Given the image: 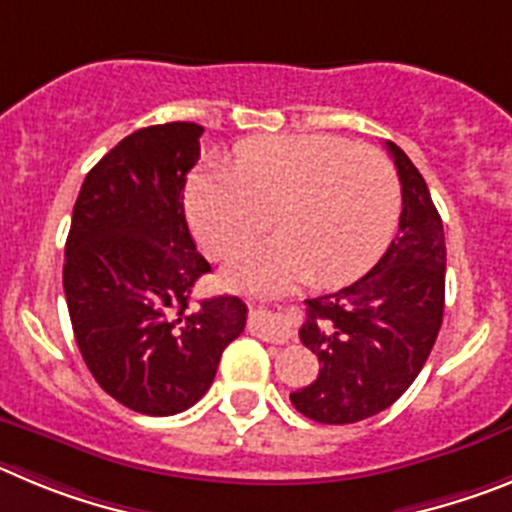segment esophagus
Masks as SVG:
<instances>
[{"instance_id": "1", "label": "esophagus", "mask_w": 512, "mask_h": 512, "mask_svg": "<svg viewBox=\"0 0 512 512\" xmlns=\"http://www.w3.org/2000/svg\"><path fill=\"white\" fill-rule=\"evenodd\" d=\"M250 331L265 342L273 344H285L293 339V326L283 319V316H275V313L267 311H255L250 319Z\"/></svg>"}]
</instances>
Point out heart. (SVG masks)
I'll return each mask as SVG.
<instances>
[{"label": "heart", "mask_w": 512, "mask_h": 512, "mask_svg": "<svg viewBox=\"0 0 512 512\" xmlns=\"http://www.w3.org/2000/svg\"><path fill=\"white\" fill-rule=\"evenodd\" d=\"M191 227L211 255H229L273 222L280 237L229 260L234 285L278 293L311 275L347 283L380 257L398 219L390 160L334 135L257 137L234 163L211 160L188 183Z\"/></svg>", "instance_id": "obj_1"}]
</instances>
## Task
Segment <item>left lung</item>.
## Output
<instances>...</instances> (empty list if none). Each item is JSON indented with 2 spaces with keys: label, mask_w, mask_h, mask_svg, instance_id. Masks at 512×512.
<instances>
[{
  "label": "left lung",
  "mask_w": 512,
  "mask_h": 512,
  "mask_svg": "<svg viewBox=\"0 0 512 512\" xmlns=\"http://www.w3.org/2000/svg\"><path fill=\"white\" fill-rule=\"evenodd\" d=\"M388 153L403 193L398 234L370 273L308 298L298 331L321 370L311 385L290 393V403L331 426L390 408L423 370L444 319V224L411 158L395 142Z\"/></svg>",
  "instance_id": "left-lung-1"
}]
</instances>
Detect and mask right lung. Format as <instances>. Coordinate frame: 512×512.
Returning a JSON list of instances; mask_svg holds the SVG:
<instances>
[{
    "label": "right lung",
    "instance_id": "right-lung-1",
    "mask_svg": "<svg viewBox=\"0 0 512 512\" xmlns=\"http://www.w3.org/2000/svg\"><path fill=\"white\" fill-rule=\"evenodd\" d=\"M204 127L168 122L114 145L89 170L66 239L73 336L104 393L145 416L204 398L247 321L234 296L191 301L211 270L188 232L183 188Z\"/></svg>",
    "mask_w": 512,
    "mask_h": 512
}]
</instances>
